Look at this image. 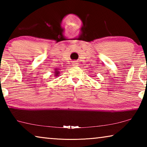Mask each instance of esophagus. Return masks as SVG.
I'll list each match as a JSON object with an SVG mask.
<instances>
[{
    "label": "esophagus",
    "mask_w": 147,
    "mask_h": 147,
    "mask_svg": "<svg viewBox=\"0 0 147 147\" xmlns=\"http://www.w3.org/2000/svg\"><path fill=\"white\" fill-rule=\"evenodd\" d=\"M78 62L74 61H73V63H72V65H73V66H77L78 65Z\"/></svg>",
    "instance_id": "esophagus-1"
}]
</instances>
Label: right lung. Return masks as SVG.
I'll list each match as a JSON object with an SVG mask.
<instances>
[{"mask_svg": "<svg viewBox=\"0 0 147 147\" xmlns=\"http://www.w3.org/2000/svg\"><path fill=\"white\" fill-rule=\"evenodd\" d=\"M54 74H55V76H59V71L58 70V69H55V72H54Z\"/></svg>", "mask_w": 147, "mask_h": 147, "instance_id": "add662e5", "label": "right lung"}]
</instances>
